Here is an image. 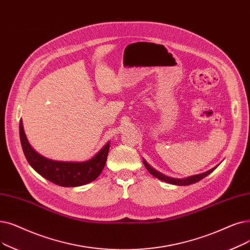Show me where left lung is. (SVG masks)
Here are the masks:
<instances>
[{
    "label": "left lung",
    "instance_id": "obj_1",
    "mask_svg": "<svg viewBox=\"0 0 250 250\" xmlns=\"http://www.w3.org/2000/svg\"><path fill=\"white\" fill-rule=\"evenodd\" d=\"M143 162H144L145 167L147 168V170L151 173V175H153L155 178H157V179H159V180H161V181H165V182H167V183L173 184V185H179V186H187V185H191V184L197 183V182H199L200 180H202L203 178H205L206 176H208L209 173H210L211 171H213V170L215 169V167H213V168H211V169H209V170H208V171H205V172H203V173H199V175H196V176L188 177V178H186V179H173V178H168V177H167V176H165V175H162V173L158 172V171L155 170L154 168H152L145 160H144Z\"/></svg>",
    "mask_w": 250,
    "mask_h": 250
}]
</instances>
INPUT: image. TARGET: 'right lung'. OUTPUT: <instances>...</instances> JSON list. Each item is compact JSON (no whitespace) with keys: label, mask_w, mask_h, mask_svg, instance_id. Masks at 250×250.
Segmentation results:
<instances>
[{"label":"right lung","mask_w":250,"mask_h":250,"mask_svg":"<svg viewBox=\"0 0 250 250\" xmlns=\"http://www.w3.org/2000/svg\"><path fill=\"white\" fill-rule=\"evenodd\" d=\"M19 135L23 153L32 168L42 177L62 187L83 186L98 178L105 167L110 146L107 143L92 159L84 162L54 161L40 155L31 148L21 121Z\"/></svg>","instance_id":"right-lung-1"}]
</instances>
